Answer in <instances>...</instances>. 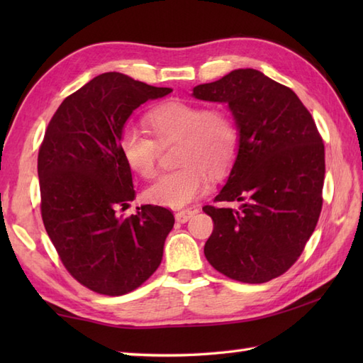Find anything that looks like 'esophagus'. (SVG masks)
<instances>
[{"mask_svg":"<svg viewBox=\"0 0 363 363\" xmlns=\"http://www.w3.org/2000/svg\"><path fill=\"white\" fill-rule=\"evenodd\" d=\"M195 212H196V209H184V211H177L174 217H176V220L179 221V223H186V221H189L191 217H194Z\"/></svg>","mask_w":363,"mask_h":363,"instance_id":"34e87169","label":"esophagus"}]
</instances>
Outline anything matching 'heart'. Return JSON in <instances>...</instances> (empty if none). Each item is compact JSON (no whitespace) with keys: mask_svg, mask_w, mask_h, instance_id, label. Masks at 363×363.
I'll use <instances>...</instances> for the list:
<instances>
[{"mask_svg":"<svg viewBox=\"0 0 363 363\" xmlns=\"http://www.w3.org/2000/svg\"><path fill=\"white\" fill-rule=\"evenodd\" d=\"M148 135L126 128L120 134L118 148L123 160L143 179L157 173V146L176 142L173 162L179 165L146 190L154 204L182 207L199 196L209 179L225 174L234 164L238 151V128L225 107H203L198 103H160L145 115Z\"/></svg>","mask_w":363,"mask_h":363,"instance_id":"b5f03b06","label":"heart"}]
</instances>
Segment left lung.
<instances>
[{
  "instance_id": "obj_1",
  "label": "left lung",
  "mask_w": 363,
  "mask_h": 363,
  "mask_svg": "<svg viewBox=\"0 0 363 363\" xmlns=\"http://www.w3.org/2000/svg\"><path fill=\"white\" fill-rule=\"evenodd\" d=\"M194 96L228 103L240 143L226 186L203 211L213 220L209 264L230 279L262 284L304 251L323 207L325 143L291 89L252 68L201 84ZM240 202L238 208L217 203Z\"/></svg>"
}]
</instances>
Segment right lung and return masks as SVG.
Returning a JSON list of instances; mask_svg holds the SVG:
<instances>
[{
	"label": "right lung",
	"mask_w": 363,
	"mask_h": 363,
	"mask_svg": "<svg viewBox=\"0 0 363 363\" xmlns=\"http://www.w3.org/2000/svg\"><path fill=\"white\" fill-rule=\"evenodd\" d=\"M169 91L103 73L68 95L45 130L37 159L43 225L67 272L99 295H126L150 279L173 229V212L162 206L118 213L135 196L118 148L123 126Z\"/></svg>",
	"instance_id": "obj_1"
}]
</instances>
